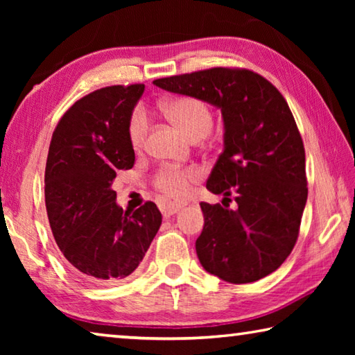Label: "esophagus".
Returning <instances> with one entry per match:
<instances>
[{
	"label": "esophagus",
	"mask_w": 355,
	"mask_h": 355,
	"mask_svg": "<svg viewBox=\"0 0 355 355\" xmlns=\"http://www.w3.org/2000/svg\"><path fill=\"white\" fill-rule=\"evenodd\" d=\"M188 203L184 200H180V199H171V197H166V199L161 200L159 207H161V211H163L164 216H172L178 213L180 209H183Z\"/></svg>",
	"instance_id": "1"
}]
</instances>
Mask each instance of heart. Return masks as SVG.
I'll return each instance as SVG.
<instances>
[{
    "instance_id": "1",
    "label": "heart",
    "mask_w": 355,
    "mask_h": 355,
    "mask_svg": "<svg viewBox=\"0 0 355 355\" xmlns=\"http://www.w3.org/2000/svg\"><path fill=\"white\" fill-rule=\"evenodd\" d=\"M163 112L169 122L177 127L189 139H200L207 136L213 127L211 110L202 100L194 97H178L166 101L163 105ZM148 122L147 116L141 110H137L131 116L128 125V139L131 147L141 150L147 137ZM196 169H180V167H164L156 173L155 184L169 196H182L188 191V186L196 180Z\"/></svg>"
}]
</instances>
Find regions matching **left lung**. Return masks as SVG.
<instances>
[{"mask_svg":"<svg viewBox=\"0 0 355 355\" xmlns=\"http://www.w3.org/2000/svg\"><path fill=\"white\" fill-rule=\"evenodd\" d=\"M153 84L213 105L224 120V150L207 189L224 194L222 202L235 194L238 208L200 203L205 225L196 252L203 269L228 284L266 277L291 254L309 194L302 137L285 98L244 69L216 67Z\"/></svg>","mask_w":355,"mask_h":355,"instance_id":"left-lung-1","label":"left lung"}]
</instances>
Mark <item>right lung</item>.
<instances>
[{
    "mask_svg": "<svg viewBox=\"0 0 355 355\" xmlns=\"http://www.w3.org/2000/svg\"><path fill=\"white\" fill-rule=\"evenodd\" d=\"M144 84L86 95L59 120L45 167V205L53 236L70 271L94 285L128 277L159 230L153 202L123 211L112 189L117 171L131 169L128 125Z\"/></svg>",
    "mask_w": 355,
    "mask_h": 355,
    "instance_id": "add662e5",
    "label": "right lung"
}]
</instances>
